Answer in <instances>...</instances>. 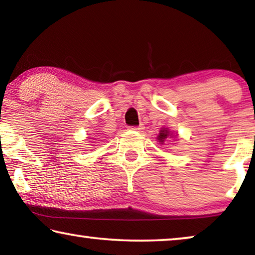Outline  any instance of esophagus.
I'll return each mask as SVG.
<instances>
[{"label":"esophagus","mask_w":255,"mask_h":255,"mask_svg":"<svg viewBox=\"0 0 255 255\" xmlns=\"http://www.w3.org/2000/svg\"><path fill=\"white\" fill-rule=\"evenodd\" d=\"M132 130H142V129H144V127L140 125V126H135V127H130Z\"/></svg>","instance_id":"esophagus-1"}]
</instances>
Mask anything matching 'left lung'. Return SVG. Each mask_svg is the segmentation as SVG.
I'll return each mask as SVG.
<instances>
[{
  "label": "left lung",
  "mask_w": 255,
  "mask_h": 255,
  "mask_svg": "<svg viewBox=\"0 0 255 255\" xmlns=\"http://www.w3.org/2000/svg\"><path fill=\"white\" fill-rule=\"evenodd\" d=\"M168 136H172V134L169 135V131L167 130V129H162V130H160V132H159L157 138H158L159 142L162 144L164 142H166V139H167V137H168Z\"/></svg>",
  "instance_id": "left-lung-1"
}]
</instances>
